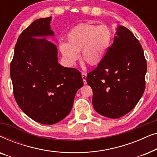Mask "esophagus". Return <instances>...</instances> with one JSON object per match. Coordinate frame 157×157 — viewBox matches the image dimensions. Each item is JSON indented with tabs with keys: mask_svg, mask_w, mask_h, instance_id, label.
<instances>
[{
	"mask_svg": "<svg viewBox=\"0 0 157 157\" xmlns=\"http://www.w3.org/2000/svg\"><path fill=\"white\" fill-rule=\"evenodd\" d=\"M81 76H82L83 83H84V84H86V76H87L86 74V73L82 72L81 73Z\"/></svg>",
	"mask_w": 157,
	"mask_h": 157,
	"instance_id": "34e87169",
	"label": "esophagus"
}]
</instances>
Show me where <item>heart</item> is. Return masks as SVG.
<instances>
[{
	"mask_svg": "<svg viewBox=\"0 0 157 157\" xmlns=\"http://www.w3.org/2000/svg\"><path fill=\"white\" fill-rule=\"evenodd\" d=\"M113 34L107 25L81 23L67 33V43H61L59 49L68 63L74 65L80 58L91 66L101 64L106 58Z\"/></svg>",
	"mask_w": 157,
	"mask_h": 157,
	"instance_id": "obj_1",
	"label": "heart"
}]
</instances>
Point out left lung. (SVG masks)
I'll use <instances>...</instances> for the list:
<instances>
[{"label":"left lung","instance_id":"8db88e82","mask_svg":"<svg viewBox=\"0 0 157 157\" xmlns=\"http://www.w3.org/2000/svg\"><path fill=\"white\" fill-rule=\"evenodd\" d=\"M147 68L140 43L128 29L118 25L106 58L86 77L94 109L111 119L132 111L144 92Z\"/></svg>","mask_w":157,"mask_h":157}]
</instances>
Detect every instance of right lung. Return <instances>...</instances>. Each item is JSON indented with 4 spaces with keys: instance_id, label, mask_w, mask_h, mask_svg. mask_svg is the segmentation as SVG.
I'll use <instances>...</instances> for the list:
<instances>
[{
    "instance_id": "1",
    "label": "right lung",
    "mask_w": 157,
    "mask_h": 157,
    "mask_svg": "<svg viewBox=\"0 0 157 157\" xmlns=\"http://www.w3.org/2000/svg\"><path fill=\"white\" fill-rule=\"evenodd\" d=\"M51 17L33 21L19 36L10 67L13 94L21 110L34 121L51 125L67 117L83 81L81 73L58 62Z\"/></svg>"
}]
</instances>
